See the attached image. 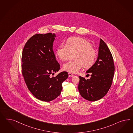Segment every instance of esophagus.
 I'll return each mask as SVG.
<instances>
[{
  "label": "esophagus",
  "mask_w": 133,
  "mask_h": 133,
  "mask_svg": "<svg viewBox=\"0 0 133 133\" xmlns=\"http://www.w3.org/2000/svg\"><path fill=\"white\" fill-rule=\"evenodd\" d=\"M69 77H73V76H74V75H73L72 73H69Z\"/></svg>",
  "instance_id": "obj_1"
}]
</instances>
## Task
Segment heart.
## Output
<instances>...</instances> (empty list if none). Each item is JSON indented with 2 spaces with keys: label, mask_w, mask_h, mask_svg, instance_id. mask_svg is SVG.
Masks as SVG:
<instances>
[{
  "label": "heart",
  "mask_w": 133,
  "mask_h": 133,
  "mask_svg": "<svg viewBox=\"0 0 133 133\" xmlns=\"http://www.w3.org/2000/svg\"><path fill=\"white\" fill-rule=\"evenodd\" d=\"M75 54V61L65 63L63 69L71 73H76L83 66L89 68L94 64L96 52L91 43L86 39L80 37H72L68 39L66 44H62L57 49L56 54L62 61H66L71 54Z\"/></svg>",
  "instance_id": "obj_1"
}]
</instances>
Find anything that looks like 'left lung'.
I'll return each mask as SVG.
<instances>
[{
  "label": "left lung",
  "mask_w": 133,
  "mask_h": 133,
  "mask_svg": "<svg viewBox=\"0 0 133 133\" xmlns=\"http://www.w3.org/2000/svg\"><path fill=\"white\" fill-rule=\"evenodd\" d=\"M114 71L115 65L111 52L106 43L100 39L98 58L86 72L91 74L90 79L79 76L78 89L82 97L90 101L102 98L111 87Z\"/></svg>",
  "instance_id": "1"
}]
</instances>
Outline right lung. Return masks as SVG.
I'll list each match as a JSON object with an SVG mask.
<instances>
[{
  "label": "right lung",
  "mask_w": 133,
  "mask_h": 133,
  "mask_svg": "<svg viewBox=\"0 0 133 133\" xmlns=\"http://www.w3.org/2000/svg\"><path fill=\"white\" fill-rule=\"evenodd\" d=\"M56 35L35 34L24 45L22 54V73L26 85L36 98L49 102L60 95L62 84L68 77L63 71L52 77L60 69L53 51Z\"/></svg>",
  "instance_id": "right-lung-1"
}]
</instances>
